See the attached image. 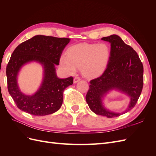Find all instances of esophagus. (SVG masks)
<instances>
[{
    "label": "esophagus",
    "instance_id": "1",
    "mask_svg": "<svg viewBox=\"0 0 156 156\" xmlns=\"http://www.w3.org/2000/svg\"><path fill=\"white\" fill-rule=\"evenodd\" d=\"M80 80H81V78H80L79 77H75L74 79H73V83H76L78 81H79Z\"/></svg>",
    "mask_w": 156,
    "mask_h": 156
}]
</instances>
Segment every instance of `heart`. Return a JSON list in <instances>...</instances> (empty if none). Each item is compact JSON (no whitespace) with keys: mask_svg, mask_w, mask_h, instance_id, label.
<instances>
[{"mask_svg":"<svg viewBox=\"0 0 156 156\" xmlns=\"http://www.w3.org/2000/svg\"><path fill=\"white\" fill-rule=\"evenodd\" d=\"M111 56V48L107 44H79L67 51L60 60V66L69 74L81 68L82 73L87 77L98 76L107 67Z\"/></svg>","mask_w":156,"mask_h":156,"instance_id":"1","label":"heart"}]
</instances>
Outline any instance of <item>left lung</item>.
Returning <instances> with one entry per match:
<instances>
[{
    "mask_svg": "<svg viewBox=\"0 0 156 156\" xmlns=\"http://www.w3.org/2000/svg\"><path fill=\"white\" fill-rule=\"evenodd\" d=\"M101 40L111 44L110 59L101 76L90 81L86 101L96 115L114 118L135 106L143 87V65L136 52L119 36L113 34ZM112 89L119 90L130 98L129 107L122 113L108 111L102 105V98Z\"/></svg>",
    "mask_w": 156,
    "mask_h": 156,
    "instance_id": "8db88e82",
    "label": "left lung"
}]
</instances>
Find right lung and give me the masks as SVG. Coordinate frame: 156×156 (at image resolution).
Returning a JSON list of instances; mask_svg holds the SVG:
<instances>
[{
	"label": "right lung",
	"instance_id": "add662e5",
	"mask_svg": "<svg viewBox=\"0 0 156 156\" xmlns=\"http://www.w3.org/2000/svg\"><path fill=\"white\" fill-rule=\"evenodd\" d=\"M69 38L37 35L19 45L13 51L6 67L8 90L20 110L35 116H45L57 111L63 101L65 88L72 85L73 78L59 79L55 64ZM32 61L43 66L44 79L39 89L33 95H26L17 84V75L23 65Z\"/></svg>",
	"mask_w": 156,
	"mask_h": 156
}]
</instances>
